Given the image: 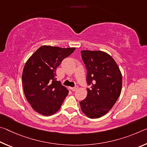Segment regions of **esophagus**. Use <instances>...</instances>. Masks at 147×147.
<instances>
[{
	"mask_svg": "<svg viewBox=\"0 0 147 147\" xmlns=\"http://www.w3.org/2000/svg\"><path fill=\"white\" fill-rule=\"evenodd\" d=\"M78 89V86H75V87H74V88H71V89L73 91H76Z\"/></svg>",
	"mask_w": 147,
	"mask_h": 147,
	"instance_id": "1",
	"label": "esophagus"
}]
</instances>
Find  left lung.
<instances>
[{"instance_id": "8db88e82", "label": "left lung", "mask_w": 147, "mask_h": 147, "mask_svg": "<svg viewBox=\"0 0 147 147\" xmlns=\"http://www.w3.org/2000/svg\"><path fill=\"white\" fill-rule=\"evenodd\" d=\"M87 69L86 98L80 102L82 111L91 119L99 118L110 110L120 96L122 74L109 54L102 51H81Z\"/></svg>"}]
</instances>
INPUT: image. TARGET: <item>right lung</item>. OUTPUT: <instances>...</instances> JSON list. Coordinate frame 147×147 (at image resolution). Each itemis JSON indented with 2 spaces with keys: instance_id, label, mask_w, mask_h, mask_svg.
Returning a JSON list of instances; mask_svg holds the SVG:
<instances>
[{
  "instance_id": "add662e5",
  "label": "right lung",
  "mask_w": 147,
  "mask_h": 147,
  "mask_svg": "<svg viewBox=\"0 0 147 147\" xmlns=\"http://www.w3.org/2000/svg\"><path fill=\"white\" fill-rule=\"evenodd\" d=\"M75 49L43 45L26 62L22 74L24 93L36 112L49 116L60 108L69 91L56 80V68Z\"/></svg>"
}]
</instances>
